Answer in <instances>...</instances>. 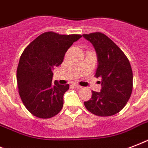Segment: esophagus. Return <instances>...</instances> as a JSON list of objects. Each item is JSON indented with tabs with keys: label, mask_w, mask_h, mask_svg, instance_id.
<instances>
[{
	"label": "esophagus",
	"mask_w": 148,
	"mask_h": 148,
	"mask_svg": "<svg viewBox=\"0 0 148 148\" xmlns=\"http://www.w3.org/2000/svg\"><path fill=\"white\" fill-rule=\"evenodd\" d=\"M73 87H74V88H77V89H81L82 87H81L80 85H78V84H73Z\"/></svg>",
	"instance_id": "34e87169"
}]
</instances>
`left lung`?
Wrapping results in <instances>:
<instances>
[{"label":"left lung","mask_w":148,"mask_h":148,"mask_svg":"<svg viewBox=\"0 0 148 148\" xmlns=\"http://www.w3.org/2000/svg\"><path fill=\"white\" fill-rule=\"evenodd\" d=\"M83 37L96 51L98 66L95 76L101 77L102 86L100 92L92 90L91 98L84 102L85 108L101 117L116 114L126 105L132 93L131 64L124 52L105 34L95 32Z\"/></svg>","instance_id":"obj_1"}]
</instances>
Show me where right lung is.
<instances>
[{"label": "right lung", "instance_id": "1", "mask_svg": "<svg viewBox=\"0 0 148 148\" xmlns=\"http://www.w3.org/2000/svg\"><path fill=\"white\" fill-rule=\"evenodd\" d=\"M81 38L80 34L48 31L38 36L23 51L17 70L18 92L34 116L47 119L61 110L63 96L69 84L52 82V70L61 64L67 49Z\"/></svg>", "mask_w": 148, "mask_h": 148}]
</instances>
